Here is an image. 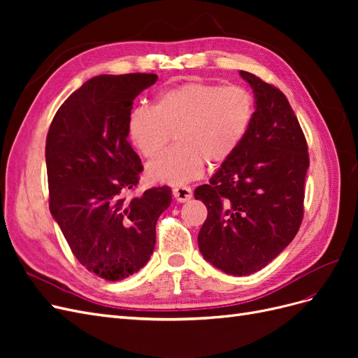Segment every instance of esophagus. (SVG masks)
I'll return each instance as SVG.
<instances>
[{
	"label": "esophagus",
	"mask_w": 358,
	"mask_h": 358,
	"mask_svg": "<svg viewBox=\"0 0 358 358\" xmlns=\"http://www.w3.org/2000/svg\"><path fill=\"white\" fill-rule=\"evenodd\" d=\"M173 196L179 203H185L192 199V189L189 187H176L173 189Z\"/></svg>",
	"instance_id": "obj_1"
}]
</instances>
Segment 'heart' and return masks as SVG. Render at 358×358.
Returning <instances> with one entry per match:
<instances>
[{
  "label": "heart",
  "instance_id": "obj_1",
  "mask_svg": "<svg viewBox=\"0 0 358 358\" xmlns=\"http://www.w3.org/2000/svg\"><path fill=\"white\" fill-rule=\"evenodd\" d=\"M254 112L252 94L242 86L187 82L162 91L152 109H133L127 134L146 159L158 157L175 134L176 148L150 162L146 178L183 185L203 175L206 161L221 164L236 152L252 124Z\"/></svg>",
  "mask_w": 358,
  "mask_h": 358
}]
</instances>
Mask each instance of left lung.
Segmentation results:
<instances>
[{
  "label": "left lung",
  "instance_id": "8db88e82",
  "mask_svg": "<svg viewBox=\"0 0 358 358\" xmlns=\"http://www.w3.org/2000/svg\"><path fill=\"white\" fill-rule=\"evenodd\" d=\"M239 74L254 92L252 124L194 197L208 208L199 233L203 258L227 275L246 276L266 267L297 234L309 157L287 96L252 73Z\"/></svg>",
  "mask_w": 358,
  "mask_h": 358
}]
</instances>
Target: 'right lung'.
<instances>
[{
	"mask_svg": "<svg viewBox=\"0 0 358 358\" xmlns=\"http://www.w3.org/2000/svg\"><path fill=\"white\" fill-rule=\"evenodd\" d=\"M157 74H101L59 107L46 138L49 208L79 263L107 280L138 272L155 248L169 187L125 201L143 167L128 142L133 100Z\"/></svg>",
	"mask_w": 358,
	"mask_h": 358,
	"instance_id": "obj_1",
	"label": "right lung"
}]
</instances>
